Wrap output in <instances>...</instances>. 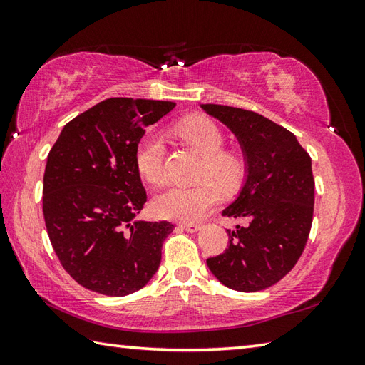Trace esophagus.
Instances as JSON below:
<instances>
[{"instance_id":"1","label":"esophagus","mask_w":365,"mask_h":365,"mask_svg":"<svg viewBox=\"0 0 365 365\" xmlns=\"http://www.w3.org/2000/svg\"><path fill=\"white\" fill-rule=\"evenodd\" d=\"M180 227H182L183 230L191 232V234H195V232H199V230H200L199 224H192V222H182Z\"/></svg>"}]
</instances>
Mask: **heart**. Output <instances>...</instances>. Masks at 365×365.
<instances>
[{
    "label": "heart",
    "instance_id": "heart-1",
    "mask_svg": "<svg viewBox=\"0 0 365 365\" xmlns=\"http://www.w3.org/2000/svg\"><path fill=\"white\" fill-rule=\"evenodd\" d=\"M174 130L185 143L204 155V165L199 175L200 180L213 181L222 191H230L238 187L245 175V161L235 152L222 150L224 135L212 119L190 115L178 122ZM163 165H165V141L157 131H147L136 147L138 170L147 182L160 183L165 177ZM212 184L204 182L196 187L170 185L153 197V213L160 218L174 221L200 220L218 202V190Z\"/></svg>",
    "mask_w": 365,
    "mask_h": 365
}]
</instances>
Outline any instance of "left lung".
<instances>
[{
  "instance_id": "left-lung-1",
  "label": "left lung",
  "mask_w": 365,
  "mask_h": 365,
  "mask_svg": "<svg viewBox=\"0 0 365 365\" xmlns=\"http://www.w3.org/2000/svg\"><path fill=\"white\" fill-rule=\"evenodd\" d=\"M200 108L224 123L242 149L245 180L222 216L247 220L246 226L226 230L229 247L207 259V267L232 290H265L294 267L311 232V157L297 136L257 113L222 105Z\"/></svg>"
}]
</instances>
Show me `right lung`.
Returning <instances> with one entry per match:
<instances>
[{"mask_svg":"<svg viewBox=\"0 0 365 365\" xmlns=\"http://www.w3.org/2000/svg\"><path fill=\"white\" fill-rule=\"evenodd\" d=\"M174 106L106 98L68 122L51 147L43 174L45 226L59 262L84 289L125 297L157 273L174 226L136 218L147 200L136 147L145 127Z\"/></svg>","mask_w":365,"mask_h":365,"instance_id":"right-lung-1","label":"right lung"}]
</instances>
